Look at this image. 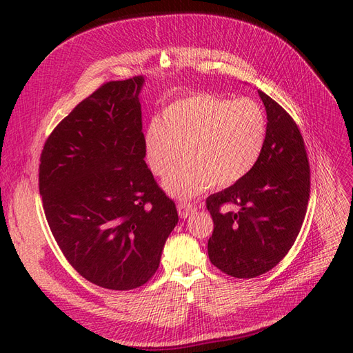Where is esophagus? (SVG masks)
I'll list each match as a JSON object with an SVG mask.
<instances>
[{"instance_id":"1","label":"esophagus","mask_w":353,"mask_h":353,"mask_svg":"<svg viewBox=\"0 0 353 353\" xmlns=\"http://www.w3.org/2000/svg\"><path fill=\"white\" fill-rule=\"evenodd\" d=\"M178 213H179V216L181 218H188L191 213H193L196 209H197V206L194 205V203H187V201H184V203H178Z\"/></svg>"}]
</instances>
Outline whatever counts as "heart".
Masks as SVG:
<instances>
[{
  "label": "heart",
  "mask_w": 353,
  "mask_h": 353,
  "mask_svg": "<svg viewBox=\"0 0 353 353\" xmlns=\"http://www.w3.org/2000/svg\"><path fill=\"white\" fill-rule=\"evenodd\" d=\"M268 140V116L249 97L194 92L168 105L162 122L147 128L150 169L165 176L185 154L186 162L163 181L169 194L194 197L210 185L231 187L259 162Z\"/></svg>",
  "instance_id": "b5f03b06"
}]
</instances>
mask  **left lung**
<instances>
[{
  "instance_id": "left-lung-1",
  "label": "left lung",
  "mask_w": 353,
  "mask_h": 353,
  "mask_svg": "<svg viewBox=\"0 0 353 353\" xmlns=\"http://www.w3.org/2000/svg\"><path fill=\"white\" fill-rule=\"evenodd\" d=\"M268 140L259 162L234 185L208 197L210 262L236 279L272 270L292 249L306 215L311 170L293 117L262 91Z\"/></svg>"
}]
</instances>
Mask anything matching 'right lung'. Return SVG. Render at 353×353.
<instances>
[{"label":"right lung","mask_w":353,"mask_h":353,"mask_svg":"<svg viewBox=\"0 0 353 353\" xmlns=\"http://www.w3.org/2000/svg\"><path fill=\"white\" fill-rule=\"evenodd\" d=\"M143 83H103L52 130L39 159V194L61 253L109 290L150 280L178 223L174 200L144 160Z\"/></svg>","instance_id":"obj_1"}]
</instances>
